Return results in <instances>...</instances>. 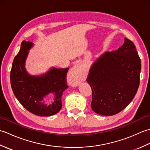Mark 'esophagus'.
I'll return each instance as SVG.
<instances>
[{
    "instance_id": "1",
    "label": "esophagus",
    "mask_w": 150,
    "mask_h": 150,
    "mask_svg": "<svg viewBox=\"0 0 150 150\" xmlns=\"http://www.w3.org/2000/svg\"><path fill=\"white\" fill-rule=\"evenodd\" d=\"M71 73H73V75L75 76V77L73 80L72 84L74 86H77L80 83V79H79V77H80L82 73L81 69L79 68V66H75L71 70Z\"/></svg>"
}]
</instances>
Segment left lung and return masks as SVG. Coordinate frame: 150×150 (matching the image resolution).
Listing matches in <instances>:
<instances>
[{
  "label": "left lung",
  "instance_id": "8db88e82",
  "mask_svg": "<svg viewBox=\"0 0 150 150\" xmlns=\"http://www.w3.org/2000/svg\"><path fill=\"white\" fill-rule=\"evenodd\" d=\"M141 69L134 44L126 38L117 50L102 54L92 64L86 80L92 90V110L104 116L123 110L137 91Z\"/></svg>",
  "mask_w": 150,
  "mask_h": 150
}]
</instances>
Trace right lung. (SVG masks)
Returning a JSON list of instances; mask_svg holds the SVG:
<instances>
[{"mask_svg":"<svg viewBox=\"0 0 150 150\" xmlns=\"http://www.w3.org/2000/svg\"><path fill=\"white\" fill-rule=\"evenodd\" d=\"M33 42L23 40L12 64L10 81L12 90L20 103L30 112L40 117L55 115L62 108L63 92L68 88L66 74L69 68H51L39 75H30L25 67ZM50 94L54 96L52 103L45 101Z\"/></svg>","mask_w":150,"mask_h":150,"instance_id":"obj_1","label":"right lung"}]
</instances>
